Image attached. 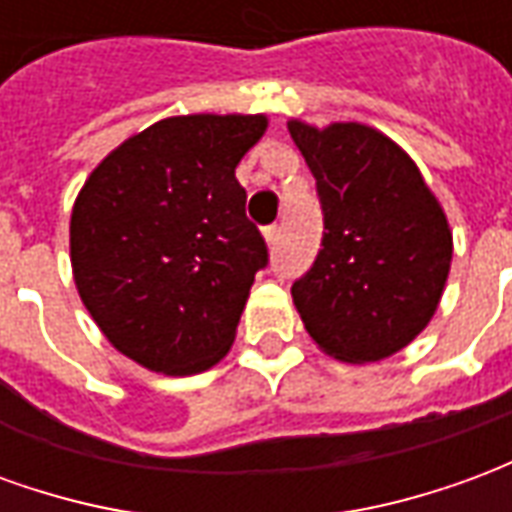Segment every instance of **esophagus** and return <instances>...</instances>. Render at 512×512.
Segmentation results:
<instances>
[{"label": "esophagus", "instance_id": "obj_1", "mask_svg": "<svg viewBox=\"0 0 512 512\" xmlns=\"http://www.w3.org/2000/svg\"><path fill=\"white\" fill-rule=\"evenodd\" d=\"M263 235H266L268 246L274 249V246H277V241H279V227H277V224H268V227H263Z\"/></svg>", "mask_w": 512, "mask_h": 512}]
</instances>
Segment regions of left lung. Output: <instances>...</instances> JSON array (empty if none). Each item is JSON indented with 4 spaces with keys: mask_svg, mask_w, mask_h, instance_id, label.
<instances>
[{
    "mask_svg": "<svg viewBox=\"0 0 512 512\" xmlns=\"http://www.w3.org/2000/svg\"><path fill=\"white\" fill-rule=\"evenodd\" d=\"M323 211V241L293 282L304 329L343 362L406 348L439 307L452 233L417 164L376 128L290 120Z\"/></svg>",
    "mask_w": 512,
    "mask_h": 512,
    "instance_id": "obj_1",
    "label": "left lung"
}]
</instances>
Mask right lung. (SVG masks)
Returning a JSON list of instances; mask_svg holds the SVG:
<instances>
[{"mask_svg": "<svg viewBox=\"0 0 512 512\" xmlns=\"http://www.w3.org/2000/svg\"><path fill=\"white\" fill-rule=\"evenodd\" d=\"M263 115L158 120L93 169L71 216L73 279L98 329L147 370L191 376L230 351L268 246L235 167Z\"/></svg>", "mask_w": 512, "mask_h": 512, "instance_id": "right-lung-1", "label": "right lung"}]
</instances>
